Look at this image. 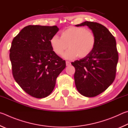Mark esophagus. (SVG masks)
<instances>
[{
    "label": "esophagus",
    "instance_id": "1",
    "mask_svg": "<svg viewBox=\"0 0 128 128\" xmlns=\"http://www.w3.org/2000/svg\"><path fill=\"white\" fill-rule=\"evenodd\" d=\"M66 65L67 66H70L71 65V63L69 62V61H66Z\"/></svg>",
    "mask_w": 128,
    "mask_h": 128
}]
</instances>
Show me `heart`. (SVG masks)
I'll list each match as a JSON object with an SVG mask.
<instances>
[{
  "mask_svg": "<svg viewBox=\"0 0 128 128\" xmlns=\"http://www.w3.org/2000/svg\"><path fill=\"white\" fill-rule=\"evenodd\" d=\"M96 39L92 31L83 27L70 26L61 32V37L54 35L50 39V44L56 54H64L66 59L72 60L77 57H86L94 48Z\"/></svg>",
  "mask_w": 128,
  "mask_h": 128,
  "instance_id": "1",
  "label": "heart"
}]
</instances>
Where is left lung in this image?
<instances>
[{"label":"left lung","mask_w":128,"mask_h":128,"mask_svg":"<svg viewBox=\"0 0 128 128\" xmlns=\"http://www.w3.org/2000/svg\"><path fill=\"white\" fill-rule=\"evenodd\" d=\"M75 26H87L96 36V46L90 54L71 62L75 68L74 79L78 92L87 97H95L115 80L118 60L116 40L106 27L97 22L86 21Z\"/></svg>","instance_id":"obj_1"}]
</instances>
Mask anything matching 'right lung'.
Here are the masks:
<instances>
[{
    "mask_svg": "<svg viewBox=\"0 0 128 128\" xmlns=\"http://www.w3.org/2000/svg\"><path fill=\"white\" fill-rule=\"evenodd\" d=\"M57 26L28 25L14 38L10 58L13 78L32 97L42 98L54 88L56 79L66 68V62L54 52L50 39Z\"/></svg>",
    "mask_w": 128,
    "mask_h": 128,
    "instance_id": "add662e5",
    "label": "right lung"
}]
</instances>
